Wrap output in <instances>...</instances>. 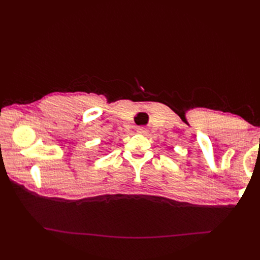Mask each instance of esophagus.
<instances>
[{
	"instance_id": "1",
	"label": "esophagus",
	"mask_w": 260,
	"mask_h": 260,
	"mask_svg": "<svg viewBox=\"0 0 260 260\" xmlns=\"http://www.w3.org/2000/svg\"><path fill=\"white\" fill-rule=\"evenodd\" d=\"M136 132H137V133H140V134H146L147 128H145V127H137Z\"/></svg>"
}]
</instances>
